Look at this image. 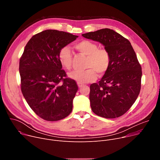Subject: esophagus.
<instances>
[{
  "label": "esophagus",
  "mask_w": 160,
  "mask_h": 160,
  "mask_svg": "<svg viewBox=\"0 0 160 160\" xmlns=\"http://www.w3.org/2000/svg\"><path fill=\"white\" fill-rule=\"evenodd\" d=\"M77 85H78V87L79 88H81V87H82V85H83L82 83H78Z\"/></svg>",
  "instance_id": "1"
}]
</instances>
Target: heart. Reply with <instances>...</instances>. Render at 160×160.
I'll return each mask as SVG.
<instances>
[{
	"label": "heart",
	"mask_w": 160,
	"mask_h": 160,
	"mask_svg": "<svg viewBox=\"0 0 160 160\" xmlns=\"http://www.w3.org/2000/svg\"><path fill=\"white\" fill-rule=\"evenodd\" d=\"M75 48L82 54L87 56L85 71H74L68 73V77L80 83L93 82L97 78V74L102 76L110 66L111 58L108 51L99 49L98 45L93 42L83 40L75 45ZM72 52L67 47L62 48L58 54L61 66L66 70H70L72 65Z\"/></svg>",
	"instance_id": "heart-1"
}]
</instances>
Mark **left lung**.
<instances>
[{"label":"left lung","mask_w":160,"mask_h":160,"mask_svg":"<svg viewBox=\"0 0 160 160\" xmlns=\"http://www.w3.org/2000/svg\"><path fill=\"white\" fill-rule=\"evenodd\" d=\"M99 42L110 55V66L101 80L91 84L89 99L96 115L115 118L125 114L138 98L142 69L130 42L115 31L103 28L82 35Z\"/></svg>","instance_id":"1"}]
</instances>
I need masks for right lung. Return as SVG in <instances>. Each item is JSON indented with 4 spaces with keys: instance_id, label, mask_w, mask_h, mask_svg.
I'll return each mask as SVG.
<instances>
[{
    "instance_id": "1",
    "label": "right lung",
    "mask_w": 160,
    "mask_h": 160,
    "mask_svg": "<svg viewBox=\"0 0 160 160\" xmlns=\"http://www.w3.org/2000/svg\"><path fill=\"white\" fill-rule=\"evenodd\" d=\"M77 37L64 32L44 30L30 38L20 59L22 95L32 109L45 120L58 121L72 111L78 86L75 81L66 78L58 54Z\"/></svg>"
}]
</instances>
